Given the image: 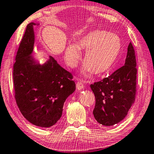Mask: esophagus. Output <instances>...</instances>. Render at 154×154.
Here are the masks:
<instances>
[{"label":"esophagus","instance_id":"esophagus-1","mask_svg":"<svg viewBox=\"0 0 154 154\" xmlns=\"http://www.w3.org/2000/svg\"><path fill=\"white\" fill-rule=\"evenodd\" d=\"M76 88H77V89L79 91L82 90L84 88V85H83V83L82 82H80V81L76 83Z\"/></svg>","mask_w":154,"mask_h":154}]
</instances>
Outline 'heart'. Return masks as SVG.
Listing matches in <instances>:
<instances>
[{"label": "heart", "instance_id": "b5f03b06", "mask_svg": "<svg viewBox=\"0 0 154 154\" xmlns=\"http://www.w3.org/2000/svg\"><path fill=\"white\" fill-rule=\"evenodd\" d=\"M119 36L105 30H93L80 36L75 44L69 43L64 58L69 67L74 68L81 58V51H86L82 72L97 75L109 72L116 61L121 49Z\"/></svg>", "mask_w": 154, "mask_h": 154}]
</instances>
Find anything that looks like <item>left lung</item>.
<instances>
[{
  "label": "left lung",
  "mask_w": 154,
  "mask_h": 154,
  "mask_svg": "<svg viewBox=\"0 0 154 154\" xmlns=\"http://www.w3.org/2000/svg\"><path fill=\"white\" fill-rule=\"evenodd\" d=\"M136 66L134 50L130 42L125 66L107 78L91 85L96 101L93 114L99 124L113 126L126 116L135 100Z\"/></svg>",
  "instance_id": "left-lung-1"
}]
</instances>
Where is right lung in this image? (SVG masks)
<instances>
[{"mask_svg": "<svg viewBox=\"0 0 154 154\" xmlns=\"http://www.w3.org/2000/svg\"><path fill=\"white\" fill-rule=\"evenodd\" d=\"M27 26L13 66L15 98L20 112L35 126L48 128L61 117L66 99L74 92L72 75L52 56L44 63L32 55L35 41L34 26Z\"/></svg>", "mask_w": 154, "mask_h": 154, "instance_id": "add662e5", "label": "right lung"}]
</instances>
